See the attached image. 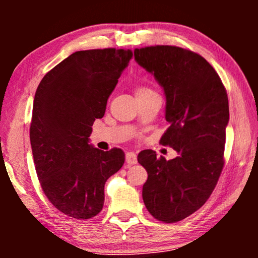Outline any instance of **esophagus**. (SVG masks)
I'll return each instance as SVG.
<instances>
[{
  "label": "esophagus",
  "instance_id": "esophagus-1",
  "mask_svg": "<svg viewBox=\"0 0 258 258\" xmlns=\"http://www.w3.org/2000/svg\"><path fill=\"white\" fill-rule=\"evenodd\" d=\"M125 161L129 165L136 164L137 163V155L134 153V151H128V153L125 154Z\"/></svg>",
  "mask_w": 258,
  "mask_h": 258
}]
</instances>
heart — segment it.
Returning a JSON list of instances; mask_svg holds the SVG:
<instances>
[{"label": "heart", "instance_id": "obj_1", "mask_svg": "<svg viewBox=\"0 0 258 258\" xmlns=\"http://www.w3.org/2000/svg\"><path fill=\"white\" fill-rule=\"evenodd\" d=\"M148 90H149V89H147V88H143V87L142 88H139V89L136 90V94L137 93H143V91H148Z\"/></svg>", "mask_w": 258, "mask_h": 258}]
</instances>
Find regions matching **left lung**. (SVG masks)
<instances>
[{"label":"left lung","mask_w":258,"mask_h":258,"mask_svg":"<svg viewBox=\"0 0 258 258\" xmlns=\"http://www.w3.org/2000/svg\"><path fill=\"white\" fill-rule=\"evenodd\" d=\"M134 56L163 88L170 126L160 142L178 153L169 161L150 149L139 154L148 172L143 202L156 220L174 223L199 210L220 178L229 122L227 90L209 62L186 49L155 45L135 49Z\"/></svg>","instance_id":"1"}]
</instances>
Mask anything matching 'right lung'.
<instances>
[{
    "label": "right lung",
    "mask_w": 258,
    "mask_h": 258,
    "mask_svg": "<svg viewBox=\"0 0 258 258\" xmlns=\"http://www.w3.org/2000/svg\"><path fill=\"white\" fill-rule=\"evenodd\" d=\"M132 57L129 49L76 51L45 74L35 93V169L48 200L70 217L96 216L103 208L105 182L124 163L121 149H97L89 136Z\"/></svg>",
    "instance_id": "add662e5"
}]
</instances>
